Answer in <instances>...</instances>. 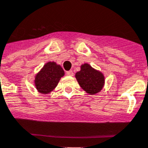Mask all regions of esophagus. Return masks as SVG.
Returning <instances> with one entry per match:
<instances>
[{
    "mask_svg": "<svg viewBox=\"0 0 148 148\" xmlns=\"http://www.w3.org/2000/svg\"><path fill=\"white\" fill-rule=\"evenodd\" d=\"M66 74L68 75H69V76H73V75H74V73H73V72L72 71V70H69V71H67L66 72Z\"/></svg>",
    "mask_w": 148,
    "mask_h": 148,
    "instance_id": "obj_1",
    "label": "esophagus"
}]
</instances>
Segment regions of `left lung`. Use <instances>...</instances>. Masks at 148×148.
<instances>
[{
    "instance_id": "8db88e82",
    "label": "left lung",
    "mask_w": 148,
    "mask_h": 148,
    "mask_svg": "<svg viewBox=\"0 0 148 148\" xmlns=\"http://www.w3.org/2000/svg\"><path fill=\"white\" fill-rule=\"evenodd\" d=\"M75 78L82 88L89 95H95L102 90L104 85L103 73L88 63L81 66V70L75 73Z\"/></svg>"
}]
</instances>
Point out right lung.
Listing matches in <instances>:
<instances>
[{"label":"right lung","mask_w":148,"mask_h":148,"mask_svg":"<svg viewBox=\"0 0 148 148\" xmlns=\"http://www.w3.org/2000/svg\"><path fill=\"white\" fill-rule=\"evenodd\" d=\"M63 75L64 71L60 66L54 62H48L35 75L36 89L41 94L50 93L56 88L60 79Z\"/></svg>","instance_id":"1"}]
</instances>
